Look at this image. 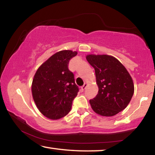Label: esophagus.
<instances>
[{
  "instance_id": "esophagus-1",
  "label": "esophagus",
  "mask_w": 155,
  "mask_h": 155,
  "mask_svg": "<svg viewBox=\"0 0 155 155\" xmlns=\"http://www.w3.org/2000/svg\"><path fill=\"white\" fill-rule=\"evenodd\" d=\"M87 83H85V84H84V85L82 86V87H81V91H84V90H85V88L87 87Z\"/></svg>"
}]
</instances>
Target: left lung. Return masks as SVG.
I'll return each mask as SVG.
<instances>
[{"instance_id":"1","label":"left lung","mask_w":155,"mask_h":155,"mask_svg":"<svg viewBox=\"0 0 155 155\" xmlns=\"http://www.w3.org/2000/svg\"><path fill=\"white\" fill-rule=\"evenodd\" d=\"M87 61L95 70L98 93L90 100L91 109L102 116L111 117L124 110L134 93V83L120 61L108 54H90Z\"/></svg>"}]
</instances>
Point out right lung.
Masks as SVG:
<instances>
[{
    "label": "right lung",
    "mask_w": 155,
    "mask_h": 155,
    "mask_svg": "<svg viewBox=\"0 0 155 155\" xmlns=\"http://www.w3.org/2000/svg\"><path fill=\"white\" fill-rule=\"evenodd\" d=\"M77 54V51L70 50L57 52L44 62L34 75L31 85L33 101L47 118L59 120L71 109L78 87L68 65Z\"/></svg>",
    "instance_id": "obj_1"
}]
</instances>
